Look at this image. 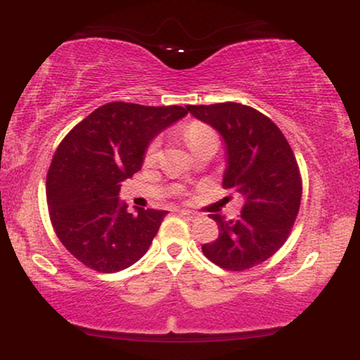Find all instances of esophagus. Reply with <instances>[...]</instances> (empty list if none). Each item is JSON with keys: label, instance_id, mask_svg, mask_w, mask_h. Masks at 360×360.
<instances>
[{"label": "esophagus", "instance_id": "obj_1", "mask_svg": "<svg viewBox=\"0 0 360 360\" xmlns=\"http://www.w3.org/2000/svg\"><path fill=\"white\" fill-rule=\"evenodd\" d=\"M177 213H179L181 217L188 218V220H196V218L200 217V214L194 213V212H189V210H177Z\"/></svg>", "mask_w": 360, "mask_h": 360}]
</instances>
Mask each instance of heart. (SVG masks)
Segmentation results:
<instances>
[{
    "mask_svg": "<svg viewBox=\"0 0 360 360\" xmlns=\"http://www.w3.org/2000/svg\"><path fill=\"white\" fill-rule=\"evenodd\" d=\"M213 137H217V134H214L213 128L205 125V123L193 122L189 123V125H186L184 128V140L189 146V148H193L196 143L203 142L206 139H213ZM157 152H159V140L154 139L146 148V162H152V160L157 157Z\"/></svg>",
    "mask_w": 360,
    "mask_h": 360,
    "instance_id": "b5f03b06",
    "label": "heart"
}]
</instances>
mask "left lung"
Wrapping results in <instances>:
<instances>
[{
    "label": "left lung",
    "instance_id": "obj_1",
    "mask_svg": "<svg viewBox=\"0 0 360 360\" xmlns=\"http://www.w3.org/2000/svg\"><path fill=\"white\" fill-rule=\"evenodd\" d=\"M186 108L221 134L229 155L223 189L243 201L235 220L208 214L220 233L201 250L226 271L250 269L283 247L298 217L303 181L295 152L279 127L252 106L229 101Z\"/></svg>",
    "mask_w": 360,
    "mask_h": 360
}]
</instances>
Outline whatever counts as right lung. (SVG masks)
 <instances>
[{
	"label": "right lung",
	"mask_w": 360,
	"mask_h": 360,
	"mask_svg": "<svg viewBox=\"0 0 360 360\" xmlns=\"http://www.w3.org/2000/svg\"><path fill=\"white\" fill-rule=\"evenodd\" d=\"M186 113L177 105L106 103L62 139L47 172L49 214L62 245L89 269L123 271L148 250L167 212L128 213L120 183L140 171L148 142Z\"/></svg>",
	"instance_id": "1"
}]
</instances>
